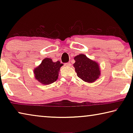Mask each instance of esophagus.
Wrapping results in <instances>:
<instances>
[{"instance_id": "34e87169", "label": "esophagus", "mask_w": 133, "mask_h": 133, "mask_svg": "<svg viewBox=\"0 0 133 133\" xmlns=\"http://www.w3.org/2000/svg\"><path fill=\"white\" fill-rule=\"evenodd\" d=\"M65 65H66V66H71V64L70 63H65Z\"/></svg>"}]
</instances>
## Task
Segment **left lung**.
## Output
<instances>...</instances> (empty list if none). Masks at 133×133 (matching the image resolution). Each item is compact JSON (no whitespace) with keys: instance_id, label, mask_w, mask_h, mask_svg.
<instances>
[{"instance_id":"1","label":"left lung","mask_w":133,"mask_h":133,"mask_svg":"<svg viewBox=\"0 0 133 133\" xmlns=\"http://www.w3.org/2000/svg\"><path fill=\"white\" fill-rule=\"evenodd\" d=\"M74 59L75 63L73 66L77 76L81 79L87 83H93L99 78L100 70L97 63L83 54L76 56Z\"/></svg>"}]
</instances>
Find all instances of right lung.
Wrapping results in <instances>:
<instances>
[{
  "mask_svg": "<svg viewBox=\"0 0 133 133\" xmlns=\"http://www.w3.org/2000/svg\"><path fill=\"white\" fill-rule=\"evenodd\" d=\"M63 65L59 61L53 62L50 58H44L41 64L34 69L35 77L43 84H51L57 80Z\"/></svg>",
  "mask_w": 133,
  "mask_h": 133,
  "instance_id": "obj_1",
  "label": "right lung"
}]
</instances>
